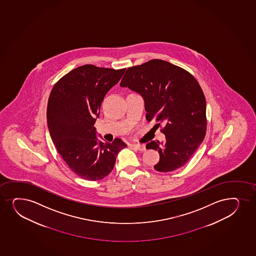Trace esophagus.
Returning <instances> with one entry per match:
<instances>
[{
	"label": "esophagus",
	"instance_id": "1",
	"mask_svg": "<svg viewBox=\"0 0 256 256\" xmlns=\"http://www.w3.org/2000/svg\"><path fill=\"white\" fill-rule=\"evenodd\" d=\"M133 147L136 148L139 151H145L146 150L145 145H144V144H133Z\"/></svg>",
	"mask_w": 256,
	"mask_h": 256
}]
</instances>
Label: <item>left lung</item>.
I'll return each instance as SVG.
<instances>
[{
	"instance_id": "1",
	"label": "left lung",
	"mask_w": 256,
	"mask_h": 256,
	"mask_svg": "<svg viewBox=\"0 0 256 256\" xmlns=\"http://www.w3.org/2000/svg\"><path fill=\"white\" fill-rule=\"evenodd\" d=\"M120 86L141 94L147 120L164 126L166 141L146 145L160 154L154 168L168 172L182 168L206 135V99L196 80L184 69L156 59L128 68Z\"/></svg>"
}]
</instances>
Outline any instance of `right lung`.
<instances>
[{
	"label": "right lung",
	"instance_id": "right-lung-1",
	"mask_svg": "<svg viewBox=\"0 0 256 256\" xmlns=\"http://www.w3.org/2000/svg\"><path fill=\"white\" fill-rule=\"evenodd\" d=\"M126 69L84 65L62 78L50 93L47 122L56 150L82 180H102L114 168L118 154L126 148L121 139L98 140L94 127L104 97Z\"/></svg>",
	"mask_w": 256,
	"mask_h": 256
}]
</instances>
